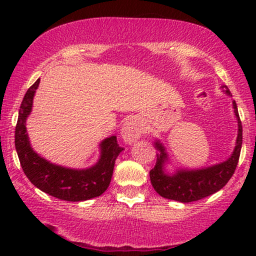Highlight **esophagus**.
<instances>
[{
	"label": "esophagus",
	"mask_w": 256,
	"mask_h": 256,
	"mask_svg": "<svg viewBox=\"0 0 256 256\" xmlns=\"http://www.w3.org/2000/svg\"><path fill=\"white\" fill-rule=\"evenodd\" d=\"M143 124L140 118H130L129 120L126 121L124 127L121 129V138L126 143L130 144V143L138 141L143 134Z\"/></svg>",
	"instance_id": "esophagus-1"
}]
</instances>
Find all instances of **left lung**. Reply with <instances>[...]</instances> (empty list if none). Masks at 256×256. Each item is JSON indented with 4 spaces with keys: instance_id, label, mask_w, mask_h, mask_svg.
<instances>
[{
    "instance_id": "1",
    "label": "left lung",
    "mask_w": 256,
    "mask_h": 256,
    "mask_svg": "<svg viewBox=\"0 0 256 256\" xmlns=\"http://www.w3.org/2000/svg\"><path fill=\"white\" fill-rule=\"evenodd\" d=\"M222 90L226 96H232L227 86L222 85ZM232 104L238 122V136L236 146L226 160L199 169L174 168L172 172H169L166 166L171 164L170 157L163 143L158 138H155L154 146L158 152L156 166L150 170L149 174L154 188L160 197L180 202H196L222 190L230 180L239 162L242 146V126L236 101L232 100Z\"/></svg>"
}]
</instances>
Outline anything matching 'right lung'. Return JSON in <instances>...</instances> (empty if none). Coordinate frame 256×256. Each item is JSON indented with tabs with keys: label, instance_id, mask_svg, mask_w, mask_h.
<instances>
[{
	"label": "right lung",
	"instance_id": "add662e5",
	"mask_svg": "<svg viewBox=\"0 0 256 256\" xmlns=\"http://www.w3.org/2000/svg\"><path fill=\"white\" fill-rule=\"evenodd\" d=\"M38 79L23 98L15 130V146L20 166L29 180L40 191L66 202H84L99 197L110 186L115 160L124 150L116 136L102 140L100 156L93 166L84 169L68 168L52 163L31 146L26 132V120L32 110L34 96L40 86Z\"/></svg>",
	"mask_w": 256,
	"mask_h": 256
}]
</instances>
